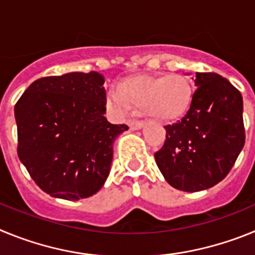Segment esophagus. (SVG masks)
Segmentation results:
<instances>
[{
    "label": "esophagus",
    "mask_w": 255,
    "mask_h": 255,
    "mask_svg": "<svg viewBox=\"0 0 255 255\" xmlns=\"http://www.w3.org/2000/svg\"><path fill=\"white\" fill-rule=\"evenodd\" d=\"M143 126H144L143 121H130L129 123V128L131 130H139L141 129Z\"/></svg>",
    "instance_id": "1"
}]
</instances>
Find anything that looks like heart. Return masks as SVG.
Listing matches in <instances>:
<instances>
[{
	"label": "heart",
	"instance_id": "heart-1",
	"mask_svg": "<svg viewBox=\"0 0 255 255\" xmlns=\"http://www.w3.org/2000/svg\"><path fill=\"white\" fill-rule=\"evenodd\" d=\"M191 98L193 88L186 76L140 75L121 83L119 91L110 92L107 106L120 116L130 112L131 107H144L155 120L173 121L188 111Z\"/></svg>",
	"mask_w": 255,
	"mask_h": 255
}]
</instances>
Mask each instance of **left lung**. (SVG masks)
<instances>
[{
  "label": "left lung",
  "instance_id": "left-lung-1",
  "mask_svg": "<svg viewBox=\"0 0 255 255\" xmlns=\"http://www.w3.org/2000/svg\"><path fill=\"white\" fill-rule=\"evenodd\" d=\"M195 85L188 112L164 126L166 140L154 153L166 181L189 193L222 181L245 143L242 93L216 73H197Z\"/></svg>",
  "mask_w": 255,
  "mask_h": 255
}]
</instances>
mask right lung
Instances as JSON below:
<instances>
[{
  "label": "right lung",
  "instance_id": "obj_1",
  "mask_svg": "<svg viewBox=\"0 0 255 255\" xmlns=\"http://www.w3.org/2000/svg\"><path fill=\"white\" fill-rule=\"evenodd\" d=\"M103 84L96 71L46 76L15 105L19 159L51 197H92L110 175L115 139L129 128L105 117Z\"/></svg>",
  "mask_w": 255,
  "mask_h": 255
}]
</instances>
